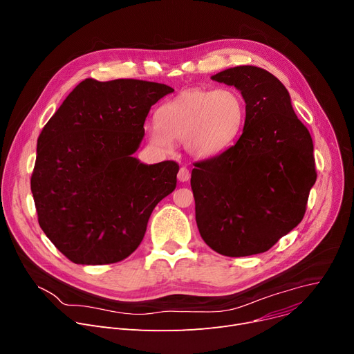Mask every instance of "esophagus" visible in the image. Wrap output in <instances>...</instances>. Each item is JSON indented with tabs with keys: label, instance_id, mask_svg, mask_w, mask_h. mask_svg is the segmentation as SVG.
Wrapping results in <instances>:
<instances>
[{
	"label": "esophagus",
	"instance_id": "obj_1",
	"mask_svg": "<svg viewBox=\"0 0 354 354\" xmlns=\"http://www.w3.org/2000/svg\"><path fill=\"white\" fill-rule=\"evenodd\" d=\"M177 177H178V181H181V183L188 181V180H189V171H188V169H187V167H181V169L178 170Z\"/></svg>",
	"mask_w": 354,
	"mask_h": 354
}]
</instances>
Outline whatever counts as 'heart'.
Instances as JSON below:
<instances>
[{"label": "heart", "mask_w": 354, "mask_h": 354, "mask_svg": "<svg viewBox=\"0 0 354 354\" xmlns=\"http://www.w3.org/2000/svg\"><path fill=\"white\" fill-rule=\"evenodd\" d=\"M146 138L160 151L183 142L188 154L209 158L230 149L242 134L247 102L234 88L189 89L158 107Z\"/></svg>", "instance_id": "1"}]
</instances>
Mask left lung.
Returning a JSON list of instances; mask_svg holds the SVG:
<instances>
[{
	"mask_svg": "<svg viewBox=\"0 0 354 354\" xmlns=\"http://www.w3.org/2000/svg\"><path fill=\"white\" fill-rule=\"evenodd\" d=\"M211 79L242 93L247 120L234 146L194 165L197 227L221 255L261 254L304 218L316 181L313 142L270 72L243 65Z\"/></svg>",
	"mask_w": 354,
	"mask_h": 354,
	"instance_id": "8db88e82",
	"label": "left lung"
}]
</instances>
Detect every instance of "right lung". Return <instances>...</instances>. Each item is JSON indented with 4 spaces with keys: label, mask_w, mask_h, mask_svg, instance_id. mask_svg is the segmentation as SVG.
<instances>
[{
    "label": "right lung",
    "mask_w": 354,
    "mask_h": 354,
    "mask_svg": "<svg viewBox=\"0 0 354 354\" xmlns=\"http://www.w3.org/2000/svg\"><path fill=\"white\" fill-rule=\"evenodd\" d=\"M173 92L147 80L85 79L42 129L31 192L42 231L72 262L127 258L154 207L174 192L177 162L133 156L151 106Z\"/></svg>",
    "instance_id": "add662e5"
}]
</instances>
